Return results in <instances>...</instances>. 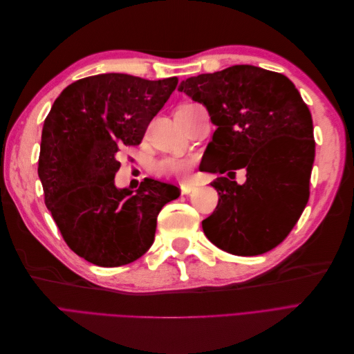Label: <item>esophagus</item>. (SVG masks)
Segmentation results:
<instances>
[{
	"instance_id": "esophagus-1",
	"label": "esophagus",
	"mask_w": 354,
	"mask_h": 354,
	"mask_svg": "<svg viewBox=\"0 0 354 354\" xmlns=\"http://www.w3.org/2000/svg\"><path fill=\"white\" fill-rule=\"evenodd\" d=\"M195 189H196V186H195V185H190V183L180 185V190H181V194H183V195L192 194V192H194Z\"/></svg>"
}]
</instances>
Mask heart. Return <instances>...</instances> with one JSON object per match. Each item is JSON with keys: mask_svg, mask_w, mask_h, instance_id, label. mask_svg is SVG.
I'll use <instances>...</instances> for the list:
<instances>
[{"mask_svg": "<svg viewBox=\"0 0 354 354\" xmlns=\"http://www.w3.org/2000/svg\"><path fill=\"white\" fill-rule=\"evenodd\" d=\"M186 106L189 104H183L180 106V108H186ZM194 167H195V158L164 156L156 160L152 167V171L156 177H160V178L186 180Z\"/></svg>", "mask_w": 354, "mask_h": 354, "instance_id": "1", "label": "heart"}]
</instances>
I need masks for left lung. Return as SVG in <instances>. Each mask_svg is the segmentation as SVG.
Instances as JSON below:
<instances>
[{
	"instance_id": "8db88e82",
	"label": "left lung",
	"mask_w": 354,
	"mask_h": 354,
	"mask_svg": "<svg viewBox=\"0 0 354 354\" xmlns=\"http://www.w3.org/2000/svg\"><path fill=\"white\" fill-rule=\"evenodd\" d=\"M178 90L205 106L217 125L202 169L229 177L234 169H247L243 185L227 177L212 181L218 203L202 221L203 233L233 255L273 250L310 196L316 143L307 104L285 75L251 65L187 78Z\"/></svg>"
}]
</instances>
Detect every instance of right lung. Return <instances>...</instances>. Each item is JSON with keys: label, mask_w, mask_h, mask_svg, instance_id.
I'll return each instance as SVG.
<instances>
[{"label": "right lung", "mask_w": 354, "mask_h": 354, "mask_svg": "<svg viewBox=\"0 0 354 354\" xmlns=\"http://www.w3.org/2000/svg\"><path fill=\"white\" fill-rule=\"evenodd\" d=\"M178 84L102 73L72 82L47 115L38 176L44 202L69 248L102 267L133 263L151 248L159 211L176 186L145 178L116 189L122 146H137Z\"/></svg>", "instance_id": "add662e5"}]
</instances>
